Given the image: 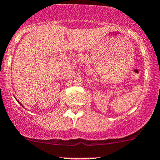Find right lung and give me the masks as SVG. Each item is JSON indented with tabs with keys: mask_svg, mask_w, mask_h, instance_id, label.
Masks as SVG:
<instances>
[{
	"mask_svg": "<svg viewBox=\"0 0 160 160\" xmlns=\"http://www.w3.org/2000/svg\"><path fill=\"white\" fill-rule=\"evenodd\" d=\"M18 101V103H19V104H21V105H22V104H21V103H20V102H19V101Z\"/></svg>",
	"mask_w": 160,
	"mask_h": 160,
	"instance_id": "right-lung-1",
	"label": "right lung"
}]
</instances>
